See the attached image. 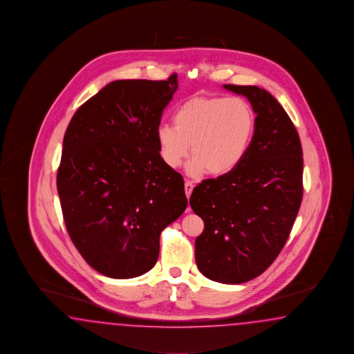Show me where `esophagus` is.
<instances>
[{
    "instance_id": "esophagus-1",
    "label": "esophagus",
    "mask_w": 354,
    "mask_h": 354,
    "mask_svg": "<svg viewBox=\"0 0 354 354\" xmlns=\"http://www.w3.org/2000/svg\"><path fill=\"white\" fill-rule=\"evenodd\" d=\"M184 187H185V194H187V198H189L190 194H192V192H193L194 185H193V183H192V181L187 180L185 181V184H184ZM189 209H190V208H189Z\"/></svg>"
}]
</instances>
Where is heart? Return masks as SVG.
I'll return each instance as SVG.
<instances>
[{"instance_id": "b5f03b06", "label": "heart", "mask_w": 354, "mask_h": 354, "mask_svg": "<svg viewBox=\"0 0 354 354\" xmlns=\"http://www.w3.org/2000/svg\"><path fill=\"white\" fill-rule=\"evenodd\" d=\"M174 127L156 131L158 152L164 164L179 167L188 158V173L223 176L243 162L255 133L257 117L249 102L239 96H194L181 102Z\"/></svg>"}]
</instances>
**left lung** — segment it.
Segmentation results:
<instances>
[{"label": "left lung", "mask_w": 354, "mask_h": 354, "mask_svg": "<svg viewBox=\"0 0 354 354\" xmlns=\"http://www.w3.org/2000/svg\"><path fill=\"white\" fill-rule=\"evenodd\" d=\"M223 87L248 97L255 133L243 162L198 184L189 203L205 222L196 267L214 282L239 284L266 272L286 244L302 202L304 158L291 118L267 90Z\"/></svg>", "instance_id": "8db88e82"}]
</instances>
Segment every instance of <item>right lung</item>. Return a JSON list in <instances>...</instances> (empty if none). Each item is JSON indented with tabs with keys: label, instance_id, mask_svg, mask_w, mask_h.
I'll use <instances>...</instances> for the list:
<instances>
[{
	"label": "right lung",
	"instance_id": "obj_1",
	"mask_svg": "<svg viewBox=\"0 0 354 354\" xmlns=\"http://www.w3.org/2000/svg\"><path fill=\"white\" fill-rule=\"evenodd\" d=\"M176 90V75L113 81L80 106L64 133L63 220L87 264L110 278L152 269L161 231L188 205L183 176L164 164L156 140Z\"/></svg>",
	"mask_w": 354,
	"mask_h": 354
}]
</instances>
